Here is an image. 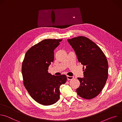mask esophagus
<instances>
[{
	"label": "esophagus",
	"mask_w": 122,
	"mask_h": 122,
	"mask_svg": "<svg viewBox=\"0 0 122 122\" xmlns=\"http://www.w3.org/2000/svg\"><path fill=\"white\" fill-rule=\"evenodd\" d=\"M73 76H67V79L68 80H72L73 79Z\"/></svg>",
	"instance_id": "1"
}]
</instances>
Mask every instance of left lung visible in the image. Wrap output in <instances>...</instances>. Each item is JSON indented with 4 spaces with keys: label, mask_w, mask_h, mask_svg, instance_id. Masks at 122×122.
Instances as JSON below:
<instances>
[{
    "label": "left lung",
    "mask_w": 122,
    "mask_h": 122,
    "mask_svg": "<svg viewBox=\"0 0 122 122\" xmlns=\"http://www.w3.org/2000/svg\"><path fill=\"white\" fill-rule=\"evenodd\" d=\"M67 41L74 50L78 61L85 66L84 78H78L80 85L77 93L83 98H94L99 94L108 77L106 57L95 42L85 37L79 36Z\"/></svg>",
    "instance_id": "8db88e82"
}]
</instances>
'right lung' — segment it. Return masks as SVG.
<instances>
[{
    "mask_svg": "<svg viewBox=\"0 0 122 122\" xmlns=\"http://www.w3.org/2000/svg\"><path fill=\"white\" fill-rule=\"evenodd\" d=\"M62 40L45 39L31 47L22 63L23 83L32 98L45 106L56 103L60 97V86L66 83L65 75H51L48 72L54 60V50Z\"/></svg>",
    "mask_w": 122,
    "mask_h": 122,
    "instance_id": "1",
    "label": "right lung"
}]
</instances>
